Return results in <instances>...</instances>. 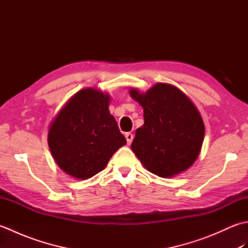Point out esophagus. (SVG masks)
<instances>
[{
	"label": "esophagus",
	"instance_id": "esophagus-1",
	"mask_svg": "<svg viewBox=\"0 0 248 248\" xmlns=\"http://www.w3.org/2000/svg\"><path fill=\"white\" fill-rule=\"evenodd\" d=\"M125 139H127V141H128V145H130L131 143H132L133 140V134L131 132H128L125 133Z\"/></svg>",
	"mask_w": 248,
	"mask_h": 248
}]
</instances>
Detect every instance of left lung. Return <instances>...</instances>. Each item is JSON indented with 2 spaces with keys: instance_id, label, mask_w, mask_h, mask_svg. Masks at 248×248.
Masks as SVG:
<instances>
[{
  "instance_id": "1",
  "label": "left lung",
  "mask_w": 248,
  "mask_h": 248,
  "mask_svg": "<svg viewBox=\"0 0 248 248\" xmlns=\"http://www.w3.org/2000/svg\"><path fill=\"white\" fill-rule=\"evenodd\" d=\"M130 96L144 108L145 123L131 145L141 164L162 178L191 167L202 149L204 124L186 94L170 84L156 83L145 93L132 88Z\"/></svg>"
}]
</instances>
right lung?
<instances>
[{"label":"right lung","mask_w":248,"mask_h":248,"mask_svg":"<svg viewBox=\"0 0 248 248\" xmlns=\"http://www.w3.org/2000/svg\"><path fill=\"white\" fill-rule=\"evenodd\" d=\"M108 93L85 88L70 98L51 123L48 144L56 164L78 179L103 170L127 140L109 114Z\"/></svg>","instance_id":"add662e5"}]
</instances>
